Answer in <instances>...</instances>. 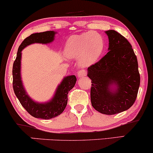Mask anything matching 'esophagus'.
<instances>
[{
    "label": "esophagus",
    "mask_w": 153,
    "mask_h": 153,
    "mask_svg": "<svg viewBox=\"0 0 153 153\" xmlns=\"http://www.w3.org/2000/svg\"><path fill=\"white\" fill-rule=\"evenodd\" d=\"M86 75V70H79V72L77 73V76L79 77L85 76Z\"/></svg>",
    "instance_id": "34e87169"
}]
</instances>
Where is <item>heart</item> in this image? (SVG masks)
<instances>
[{
    "label": "heart",
    "mask_w": 153,
    "mask_h": 153,
    "mask_svg": "<svg viewBox=\"0 0 153 153\" xmlns=\"http://www.w3.org/2000/svg\"><path fill=\"white\" fill-rule=\"evenodd\" d=\"M103 48L102 37L95 32L90 31L69 37L66 42L65 52L69 58L80 56L81 64L90 65L100 57Z\"/></svg>",
    "instance_id": "b5f03b06"
}]
</instances>
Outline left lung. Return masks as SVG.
Listing matches in <instances>:
<instances>
[{
    "label": "left lung",
    "instance_id": "obj_1",
    "mask_svg": "<svg viewBox=\"0 0 153 153\" xmlns=\"http://www.w3.org/2000/svg\"><path fill=\"white\" fill-rule=\"evenodd\" d=\"M108 52L88 68L91 79V102L96 110L106 115L119 114L135 103L140 77L136 55L128 39L116 31H105ZM113 84L117 89L110 91Z\"/></svg>",
    "mask_w": 153,
    "mask_h": 153
}]
</instances>
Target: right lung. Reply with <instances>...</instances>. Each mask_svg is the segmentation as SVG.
Returning <instances> with one entry per match:
<instances>
[{
  "instance_id": "obj_1",
  "label": "right lung",
  "mask_w": 153,
  "mask_h": 153,
  "mask_svg": "<svg viewBox=\"0 0 153 153\" xmlns=\"http://www.w3.org/2000/svg\"><path fill=\"white\" fill-rule=\"evenodd\" d=\"M55 32L46 31L33 33L26 37L19 47L16 59L13 66V87L15 94L24 108L35 118L50 119L63 112L67 104L68 93L74 86L76 78L74 75L65 77L56 89L52 100L47 103H39L33 101L25 91L20 77L21 51L33 43L48 44L52 42Z\"/></svg>"
}]
</instances>
